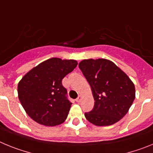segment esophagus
Wrapping results in <instances>:
<instances>
[{"instance_id":"esophagus-1","label":"esophagus","mask_w":153,"mask_h":153,"mask_svg":"<svg viewBox=\"0 0 153 153\" xmlns=\"http://www.w3.org/2000/svg\"><path fill=\"white\" fill-rule=\"evenodd\" d=\"M82 98H83V97H82V96H81V95H79V97H77V99L76 100V102H79L81 100H82Z\"/></svg>"}]
</instances>
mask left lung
<instances>
[{"mask_svg": "<svg viewBox=\"0 0 153 153\" xmlns=\"http://www.w3.org/2000/svg\"><path fill=\"white\" fill-rule=\"evenodd\" d=\"M79 68L90 85L95 100L93 109L85 113L86 120L97 126L120 121L128 113L136 97L132 81L107 59L83 60Z\"/></svg>", "mask_w": 153, "mask_h": 153, "instance_id": "left-lung-1", "label": "left lung"}]
</instances>
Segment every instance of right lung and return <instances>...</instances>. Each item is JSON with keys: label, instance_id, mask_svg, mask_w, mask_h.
<instances>
[{"label": "right lung", "instance_id": "right-lung-1", "mask_svg": "<svg viewBox=\"0 0 153 153\" xmlns=\"http://www.w3.org/2000/svg\"><path fill=\"white\" fill-rule=\"evenodd\" d=\"M77 63L75 60L51 58L31 69L19 81V100L35 122L54 126L66 120L72 103L66 97L62 79Z\"/></svg>", "mask_w": 153, "mask_h": 153}]
</instances>
